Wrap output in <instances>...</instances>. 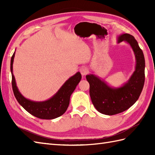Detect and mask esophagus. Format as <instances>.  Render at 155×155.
Segmentation results:
<instances>
[{
  "label": "esophagus",
  "instance_id": "obj_1",
  "mask_svg": "<svg viewBox=\"0 0 155 155\" xmlns=\"http://www.w3.org/2000/svg\"><path fill=\"white\" fill-rule=\"evenodd\" d=\"M80 72H81V73L82 75L84 76V75L87 74V73L88 72V68L87 67H81L80 68Z\"/></svg>",
  "mask_w": 155,
  "mask_h": 155
}]
</instances>
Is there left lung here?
Masks as SVG:
<instances>
[{"mask_svg": "<svg viewBox=\"0 0 155 155\" xmlns=\"http://www.w3.org/2000/svg\"><path fill=\"white\" fill-rule=\"evenodd\" d=\"M123 41L128 42L132 47L137 62L135 71L127 83L119 88H112L97 76H86L90 84L92 103L99 113L104 114L114 115L127 110L136 103L144 87L145 61L143 51L132 35H120L118 42Z\"/></svg>", "mask_w": 155, "mask_h": 155, "instance_id": "8db88e82", "label": "left lung"}]
</instances>
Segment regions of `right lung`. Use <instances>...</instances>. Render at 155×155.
I'll use <instances>...</instances> for the list:
<instances>
[{
  "mask_svg": "<svg viewBox=\"0 0 155 155\" xmlns=\"http://www.w3.org/2000/svg\"><path fill=\"white\" fill-rule=\"evenodd\" d=\"M15 52L11 61V71L12 74V87L15 97L18 103L33 116L41 119H54L63 114L69 105L72 93L81 80L79 72L65 82L60 89L50 99L42 102H35L25 98L18 91L16 84L15 76L12 73V64Z\"/></svg>",
  "mask_w": 155,
  "mask_h": 155,
  "instance_id": "1",
  "label": "right lung"
}]
</instances>
